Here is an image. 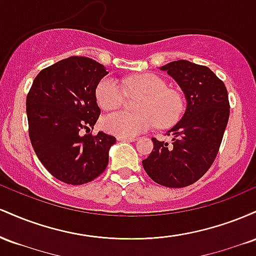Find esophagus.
Masks as SVG:
<instances>
[{
  "instance_id": "34e87169",
  "label": "esophagus",
  "mask_w": 256,
  "mask_h": 256,
  "mask_svg": "<svg viewBox=\"0 0 256 256\" xmlns=\"http://www.w3.org/2000/svg\"><path fill=\"white\" fill-rule=\"evenodd\" d=\"M118 140H128V142H134L137 140L136 137H122V136H118Z\"/></svg>"
}]
</instances>
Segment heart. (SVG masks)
Listing matches in <instances>:
<instances>
[{
    "mask_svg": "<svg viewBox=\"0 0 256 256\" xmlns=\"http://www.w3.org/2000/svg\"><path fill=\"white\" fill-rule=\"evenodd\" d=\"M126 89L132 95H140L136 104L137 113L116 112L102 119V128L110 134L134 137L156 124L170 128L180 119L184 112V100L174 89H168L162 78L152 73L134 76L126 79ZM126 92L113 77H104L96 88V100L102 110H118L124 104Z\"/></svg>",
    "mask_w": 256,
    "mask_h": 256,
    "instance_id": "b5f03b06",
    "label": "heart"
}]
</instances>
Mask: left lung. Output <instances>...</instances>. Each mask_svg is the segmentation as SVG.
I'll return each instance as SVG.
<instances>
[{
	"label": "left lung",
	"mask_w": 256,
	"mask_h": 256,
	"mask_svg": "<svg viewBox=\"0 0 256 256\" xmlns=\"http://www.w3.org/2000/svg\"><path fill=\"white\" fill-rule=\"evenodd\" d=\"M177 82L186 110L167 132L172 143L152 138L154 148L142 161L146 174L167 188H184L198 182L216 160L230 116L228 90L208 67L186 60L160 67Z\"/></svg>",
	"instance_id": "8db88e82"
}]
</instances>
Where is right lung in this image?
<instances>
[{
	"label": "right lung",
	"instance_id": "obj_1",
	"mask_svg": "<svg viewBox=\"0 0 256 256\" xmlns=\"http://www.w3.org/2000/svg\"><path fill=\"white\" fill-rule=\"evenodd\" d=\"M107 73L90 58H67L38 73L28 94L32 148L48 172L64 183H89L108 165L116 137L102 131L89 134L101 114L96 88ZM84 128L87 134L82 136Z\"/></svg>",
	"mask_w": 256,
	"mask_h": 256
}]
</instances>
